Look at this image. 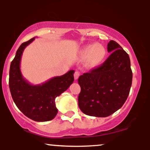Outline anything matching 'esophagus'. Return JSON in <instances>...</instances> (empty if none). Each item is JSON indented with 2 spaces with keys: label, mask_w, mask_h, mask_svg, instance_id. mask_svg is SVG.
<instances>
[{
  "label": "esophagus",
  "mask_w": 150,
  "mask_h": 150,
  "mask_svg": "<svg viewBox=\"0 0 150 150\" xmlns=\"http://www.w3.org/2000/svg\"><path fill=\"white\" fill-rule=\"evenodd\" d=\"M80 72L79 71H75V73H74V77H75V80H77L78 79L79 76H80Z\"/></svg>",
  "instance_id": "1"
}]
</instances>
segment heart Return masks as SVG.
Segmentation results:
<instances>
[{"mask_svg":"<svg viewBox=\"0 0 150 150\" xmlns=\"http://www.w3.org/2000/svg\"><path fill=\"white\" fill-rule=\"evenodd\" d=\"M80 56L82 60L88 59L89 64L92 66H98L104 61L106 56V50L100 44H88L81 49Z\"/></svg>","mask_w":150,"mask_h":150,"instance_id":"heart-1","label":"heart"}]
</instances>
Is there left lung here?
Instances as JSON below:
<instances>
[{
    "instance_id": "1",
    "label": "left lung",
    "mask_w": 150,
    "mask_h": 150,
    "mask_svg": "<svg viewBox=\"0 0 150 150\" xmlns=\"http://www.w3.org/2000/svg\"><path fill=\"white\" fill-rule=\"evenodd\" d=\"M111 55L101 66L80 75L78 105L85 114L107 117L122 107L132 85L128 54L115 41H110Z\"/></svg>"
}]
</instances>
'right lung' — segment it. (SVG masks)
<instances>
[{"instance_id":"1","label":"right lung","mask_w":150,"mask_h":150,"mask_svg":"<svg viewBox=\"0 0 150 150\" xmlns=\"http://www.w3.org/2000/svg\"><path fill=\"white\" fill-rule=\"evenodd\" d=\"M34 39L22 43L17 51L10 64L9 87L15 104L26 116L37 122L49 121L58 113L55 99L73 83L75 71L70 70L61 76L52 77L42 85L30 84L22 76L20 61L24 49Z\"/></svg>"}]
</instances>
